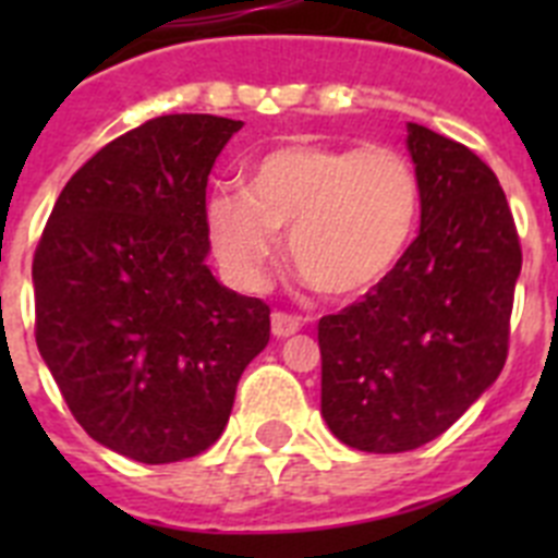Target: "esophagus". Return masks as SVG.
Here are the masks:
<instances>
[{"label": "esophagus", "mask_w": 558, "mask_h": 558, "mask_svg": "<svg viewBox=\"0 0 558 558\" xmlns=\"http://www.w3.org/2000/svg\"><path fill=\"white\" fill-rule=\"evenodd\" d=\"M302 329V318L299 315H288V313H274L270 315V332L274 338H290Z\"/></svg>", "instance_id": "1"}]
</instances>
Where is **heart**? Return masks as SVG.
<instances>
[{
    "label": "heart",
    "mask_w": 558,
    "mask_h": 558,
    "mask_svg": "<svg viewBox=\"0 0 558 558\" xmlns=\"http://www.w3.org/2000/svg\"><path fill=\"white\" fill-rule=\"evenodd\" d=\"M418 211V172L397 147L293 142L251 161L243 190L211 192L206 231L236 288H263L288 231L304 282L332 299H357L405 259Z\"/></svg>",
    "instance_id": "heart-1"
}]
</instances>
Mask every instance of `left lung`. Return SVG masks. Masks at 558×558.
I'll use <instances>...</instances> for the list:
<instances>
[{"label":"left lung","mask_w":558,"mask_h":558,"mask_svg":"<svg viewBox=\"0 0 558 558\" xmlns=\"http://www.w3.org/2000/svg\"><path fill=\"white\" fill-rule=\"evenodd\" d=\"M418 236L363 302L324 315L322 416L363 452L438 438L506 363L522 251L506 192L470 147L408 122Z\"/></svg>","instance_id":"1"}]
</instances>
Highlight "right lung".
Returning a JSON list of instances; mask_svg holds the SVG:
<instances>
[{
  "label": "right lung",
  "mask_w": 558,
  "mask_h": 558,
  "mask_svg": "<svg viewBox=\"0 0 558 558\" xmlns=\"http://www.w3.org/2000/svg\"><path fill=\"white\" fill-rule=\"evenodd\" d=\"M240 128L167 113L108 142L63 186L36 248L38 352L83 430L133 461L215 445L270 340L268 304L206 265V184Z\"/></svg>",
  "instance_id": "obj_1"
}]
</instances>
